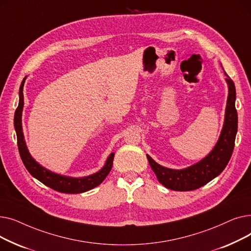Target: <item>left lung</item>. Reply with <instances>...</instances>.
<instances>
[{
    "mask_svg": "<svg viewBox=\"0 0 251 251\" xmlns=\"http://www.w3.org/2000/svg\"><path fill=\"white\" fill-rule=\"evenodd\" d=\"M226 76L229 94L225 112V121H224L222 132L217 144L204 159L188 168L174 170L159 165L147 154L149 163L157 180L165 187L175 191H190L197 189L219 176L228 165L235 146L237 128H238V116H237L235 108V85L232 79L227 74Z\"/></svg>",
    "mask_w": 251,
    "mask_h": 251,
    "instance_id": "1",
    "label": "left lung"
}]
</instances>
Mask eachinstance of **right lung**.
Instances as JSON below:
<instances>
[{"label":"right lung","instance_id":"right-lung-1","mask_svg":"<svg viewBox=\"0 0 251 251\" xmlns=\"http://www.w3.org/2000/svg\"><path fill=\"white\" fill-rule=\"evenodd\" d=\"M25 78L22 80L19 88V104L14 116V126L17 135L18 150L25 168L27 169L30 175L36 178L38 181L44 183L48 187L62 193H82L100 185V184L105 179V177L108 176L112 169L115 155L114 152H112L109 155L107 161H105L104 166L99 171V172L81 178H74L56 174L39 165L30 155L27 147H26L22 131V110L24 104L23 86L25 82Z\"/></svg>","mask_w":251,"mask_h":251}]
</instances>
